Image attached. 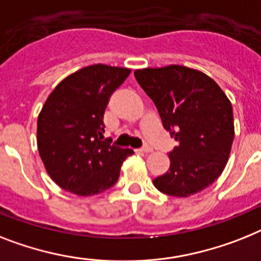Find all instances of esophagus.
<instances>
[{"instance_id":"34e87169","label":"esophagus","mask_w":261,"mask_h":261,"mask_svg":"<svg viewBox=\"0 0 261 261\" xmlns=\"http://www.w3.org/2000/svg\"><path fill=\"white\" fill-rule=\"evenodd\" d=\"M140 152H143V153H149V152H152V148H150L149 145H144L141 149H140Z\"/></svg>"}]
</instances>
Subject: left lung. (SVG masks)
<instances>
[{"label": "left lung", "instance_id": "left-lung-1", "mask_svg": "<svg viewBox=\"0 0 261 261\" xmlns=\"http://www.w3.org/2000/svg\"><path fill=\"white\" fill-rule=\"evenodd\" d=\"M135 77L178 143L169 152V171L154 178V187L174 197L210 187L225 168L234 136L225 93L211 77L187 66L141 69Z\"/></svg>", "mask_w": 261, "mask_h": 261}]
</instances>
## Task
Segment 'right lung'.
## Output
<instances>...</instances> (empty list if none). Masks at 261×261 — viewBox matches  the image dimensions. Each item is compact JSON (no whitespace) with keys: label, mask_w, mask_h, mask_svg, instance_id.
<instances>
[{"label":"right lung","mask_w":261,"mask_h":261,"mask_svg":"<svg viewBox=\"0 0 261 261\" xmlns=\"http://www.w3.org/2000/svg\"><path fill=\"white\" fill-rule=\"evenodd\" d=\"M130 70L90 65L62 80L42 107L37 121L41 160L53 181L79 196L112 188L132 149L102 140L104 113L111 94Z\"/></svg>","instance_id":"1"}]
</instances>
